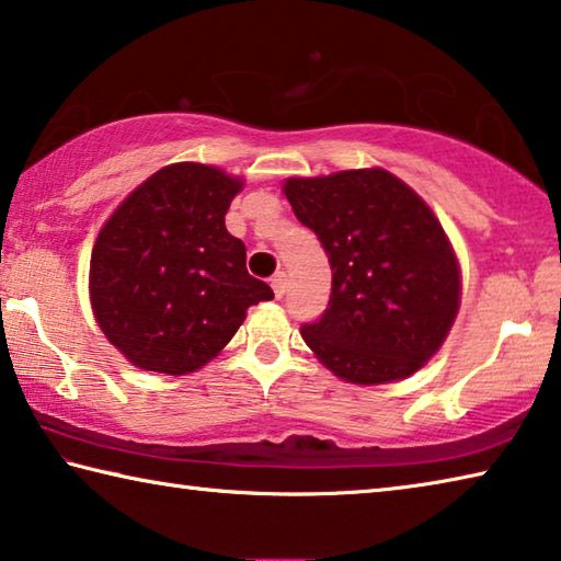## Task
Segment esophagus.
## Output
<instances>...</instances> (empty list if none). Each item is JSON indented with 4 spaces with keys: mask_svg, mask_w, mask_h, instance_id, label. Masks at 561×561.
Segmentation results:
<instances>
[{
    "mask_svg": "<svg viewBox=\"0 0 561 561\" xmlns=\"http://www.w3.org/2000/svg\"><path fill=\"white\" fill-rule=\"evenodd\" d=\"M272 289H274V297L282 299L284 291H287V274H284V272L274 274V277H272Z\"/></svg>",
    "mask_w": 561,
    "mask_h": 561,
    "instance_id": "1",
    "label": "esophagus"
}]
</instances>
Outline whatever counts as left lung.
I'll return each instance as SVG.
<instances>
[{
	"label": "left lung",
	"mask_w": 561,
	"mask_h": 561,
	"mask_svg": "<svg viewBox=\"0 0 561 561\" xmlns=\"http://www.w3.org/2000/svg\"><path fill=\"white\" fill-rule=\"evenodd\" d=\"M284 195L331 264L329 307L301 327L307 346L348 383L415 374L460 307V267L438 217L383 168L289 178Z\"/></svg>",
	"instance_id": "8db88e82"
}]
</instances>
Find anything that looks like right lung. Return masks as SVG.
<instances>
[{"instance_id":"1","label":"right lung","mask_w":561,"mask_h":561,"mask_svg":"<svg viewBox=\"0 0 561 561\" xmlns=\"http://www.w3.org/2000/svg\"><path fill=\"white\" fill-rule=\"evenodd\" d=\"M242 180L203 163L160 168L101 227L91 252V307L133 366L183 376L227 346L252 304L274 297L247 272L225 227Z\"/></svg>"}]
</instances>
